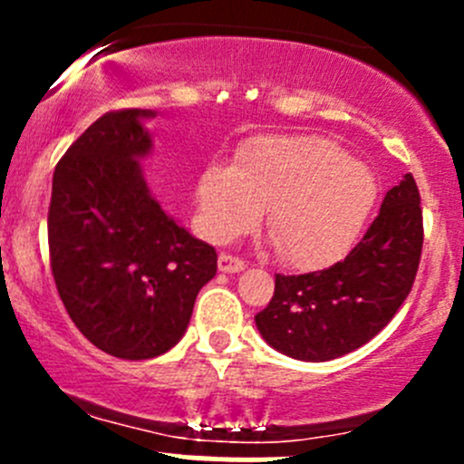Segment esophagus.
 Wrapping results in <instances>:
<instances>
[{
  "instance_id": "esophagus-1",
  "label": "esophagus",
  "mask_w": 464,
  "mask_h": 464,
  "mask_svg": "<svg viewBox=\"0 0 464 464\" xmlns=\"http://www.w3.org/2000/svg\"><path fill=\"white\" fill-rule=\"evenodd\" d=\"M218 266H219V271H224V274H237V271L245 269L246 265H245V260L236 258V256H231V254H219Z\"/></svg>"
}]
</instances>
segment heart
Instances as JSON below:
<instances>
[{"label":"heart","mask_w":464,"mask_h":464,"mask_svg":"<svg viewBox=\"0 0 464 464\" xmlns=\"http://www.w3.org/2000/svg\"><path fill=\"white\" fill-rule=\"evenodd\" d=\"M199 231L224 242L249 231L265 208L276 251L298 269L348 254L377 199L362 161L312 134H271L237 150V163L213 161L195 188Z\"/></svg>","instance_id":"1"}]
</instances>
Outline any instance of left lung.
I'll list each match as a JSON object with an SVG mask.
<instances>
[{
    "mask_svg": "<svg viewBox=\"0 0 464 464\" xmlns=\"http://www.w3.org/2000/svg\"><path fill=\"white\" fill-rule=\"evenodd\" d=\"M422 240L420 190L409 172L343 260L312 274H276L274 298L256 314L262 339L301 362H330L362 348L409 296Z\"/></svg>",
    "mask_w": 464,
    "mask_h": 464,
    "instance_id": "8db88e82",
    "label": "left lung"
}]
</instances>
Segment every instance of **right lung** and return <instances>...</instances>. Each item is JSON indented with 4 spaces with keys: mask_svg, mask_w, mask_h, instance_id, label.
<instances>
[{
    "mask_svg": "<svg viewBox=\"0 0 464 464\" xmlns=\"http://www.w3.org/2000/svg\"><path fill=\"white\" fill-rule=\"evenodd\" d=\"M152 110L107 111L53 172L49 254L78 330L102 353L152 359L179 343L218 254L190 236L145 184Z\"/></svg>",
    "mask_w": 464,
    "mask_h": 464,
    "instance_id": "add662e5",
    "label": "right lung"
}]
</instances>
